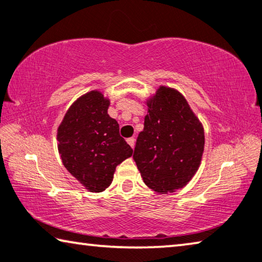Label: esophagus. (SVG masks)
Listing matches in <instances>:
<instances>
[{"mask_svg":"<svg viewBox=\"0 0 262 262\" xmlns=\"http://www.w3.org/2000/svg\"><path fill=\"white\" fill-rule=\"evenodd\" d=\"M126 142H127V144L130 145V146H131L132 148L135 147V144H136V139H135V138H132V137H131V138H127Z\"/></svg>","mask_w":262,"mask_h":262,"instance_id":"34e87169","label":"esophagus"}]
</instances>
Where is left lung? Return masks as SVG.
<instances>
[{
  "label": "left lung",
  "mask_w": 262,
  "mask_h": 262,
  "mask_svg": "<svg viewBox=\"0 0 262 262\" xmlns=\"http://www.w3.org/2000/svg\"><path fill=\"white\" fill-rule=\"evenodd\" d=\"M147 115L134 159L145 185L160 194L186 186L200 166L204 126L178 90L160 85L146 99Z\"/></svg>",
  "instance_id": "1"
}]
</instances>
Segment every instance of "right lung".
I'll use <instances>...</instances> for the list:
<instances>
[{
	"label": "right lung",
	"mask_w": 262,
	"mask_h": 262,
	"mask_svg": "<svg viewBox=\"0 0 262 262\" xmlns=\"http://www.w3.org/2000/svg\"><path fill=\"white\" fill-rule=\"evenodd\" d=\"M108 106L110 99L100 91L86 92L71 104L57 128L62 163L89 192L110 186L116 166L134 154Z\"/></svg>",
	"instance_id": "obj_1"
}]
</instances>
